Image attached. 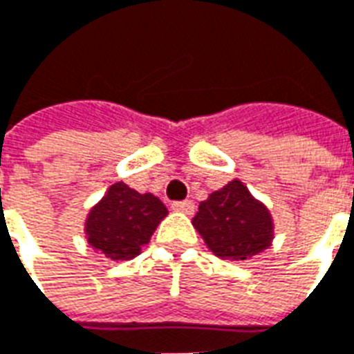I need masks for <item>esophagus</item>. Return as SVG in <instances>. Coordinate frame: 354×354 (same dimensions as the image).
<instances>
[{
	"label": "esophagus",
	"instance_id": "obj_1",
	"mask_svg": "<svg viewBox=\"0 0 354 354\" xmlns=\"http://www.w3.org/2000/svg\"><path fill=\"white\" fill-rule=\"evenodd\" d=\"M171 208H174L175 212H185V214H192L194 212V208L196 205L192 201H174L171 203Z\"/></svg>",
	"mask_w": 354,
	"mask_h": 354
}]
</instances>
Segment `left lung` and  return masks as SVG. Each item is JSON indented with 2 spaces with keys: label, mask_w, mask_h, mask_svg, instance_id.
I'll use <instances>...</instances> for the list:
<instances>
[{
  "label": "left lung",
  "mask_w": 354,
  "mask_h": 354,
  "mask_svg": "<svg viewBox=\"0 0 354 354\" xmlns=\"http://www.w3.org/2000/svg\"><path fill=\"white\" fill-rule=\"evenodd\" d=\"M192 225L216 257L232 262L249 260L270 248L275 229L268 207L238 179L199 203Z\"/></svg>",
  "instance_id": "1"
}]
</instances>
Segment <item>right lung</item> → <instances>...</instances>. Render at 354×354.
Instances as JSON below:
<instances>
[{"label":"right lung","instance_id":"right-lung-1","mask_svg":"<svg viewBox=\"0 0 354 354\" xmlns=\"http://www.w3.org/2000/svg\"><path fill=\"white\" fill-rule=\"evenodd\" d=\"M168 208L153 194H140L118 180L84 221L86 242L106 260L123 262L142 253Z\"/></svg>","mask_w":354,"mask_h":354}]
</instances>
